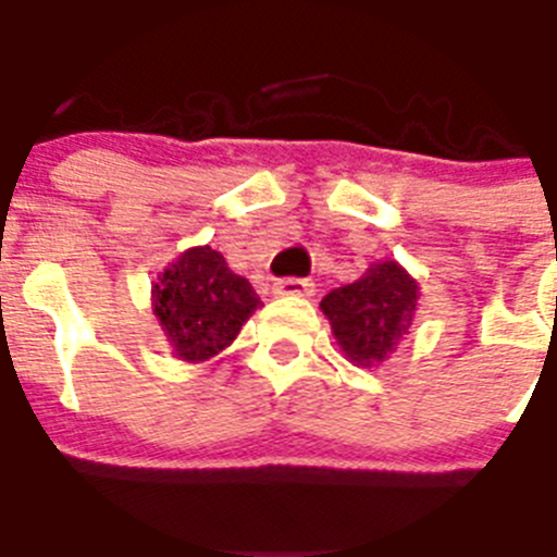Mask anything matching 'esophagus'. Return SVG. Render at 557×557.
Segmentation results:
<instances>
[{
    "mask_svg": "<svg viewBox=\"0 0 557 557\" xmlns=\"http://www.w3.org/2000/svg\"><path fill=\"white\" fill-rule=\"evenodd\" d=\"M275 293L278 295H312L314 284H312V278H278V282H275Z\"/></svg>",
    "mask_w": 557,
    "mask_h": 557,
    "instance_id": "1",
    "label": "esophagus"
}]
</instances>
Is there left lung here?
Here are the masks:
<instances>
[{"instance_id": "1", "label": "left lung", "mask_w": 557, "mask_h": 557, "mask_svg": "<svg viewBox=\"0 0 557 557\" xmlns=\"http://www.w3.org/2000/svg\"><path fill=\"white\" fill-rule=\"evenodd\" d=\"M418 287L396 262L373 264L359 282L337 287L321 301L339 348L351 362L371 368L385 362L410 329Z\"/></svg>"}]
</instances>
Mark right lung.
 I'll return each mask as SVG.
<instances>
[{
	"label": "right lung",
	"mask_w": 557,
	"mask_h": 557,
	"mask_svg": "<svg viewBox=\"0 0 557 557\" xmlns=\"http://www.w3.org/2000/svg\"><path fill=\"white\" fill-rule=\"evenodd\" d=\"M152 307L172 351L186 362H203L234 343L262 301L248 278L231 273L223 253L203 245L161 273Z\"/></svg>",
	"instance_id": "add662e5"
}]
</instances>
